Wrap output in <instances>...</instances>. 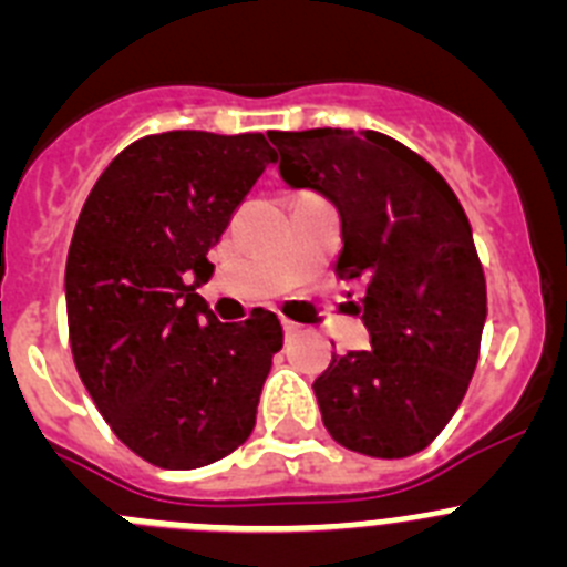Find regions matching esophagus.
I'll list each match as a JSON object with an SVG mask.
<instances>
[{"label":"esophagus","mask_w":567,"mask_h":567,"mask_svg":"<svg viewBox=\"0 0 567 567\" xmlns=\"http://www.w3.org/2000/svg\"><path fill=\"white\" fill-rule=\"evenodd\" d=\"M284 332L295 334V332H298V323H292V320H284Z\"/></svg>","instance_id":"obj_1"}]
</instances>
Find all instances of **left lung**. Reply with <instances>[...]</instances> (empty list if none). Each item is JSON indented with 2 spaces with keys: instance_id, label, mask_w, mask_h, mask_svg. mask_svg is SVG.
Listing matches in <instances>:
<instances>
[{
  "instance_id": "left-lung-1",
  "label": "left lung",
  "mask_w": 567,
  "mask_h": 567,
  "mask_svg": "<svg viewBox=\"0 0 567 567\" xmlns=\"http://www.w3.org/2000/svg\"><path fill=\"white\" fill-rule=\"evenodd\" d=\"M280 178L340 213L338 275L363 280L369 352L332 354L315 380L327 432L380 460L423 452L468 392L485 323V275L454 189L374 130L269 133Z\"/></svg>"
}]
</instances>
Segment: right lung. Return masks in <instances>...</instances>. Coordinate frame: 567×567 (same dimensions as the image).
Masks as SVG:
<instances>
[{
    "mask_svg": "<svg viewBox=\"0 0 567 567\" xmlns=\"http://www.w3.org/2000/svg\"><path fill=\"white\" fill-rule=\"evenodd\" d=\"M278 155L264 133L144 135L99 175L70 240V349L115 437L147 463L189 471L252 434L275 312L221 323L198 287L207 252Z\"/></svg>",
    "mask_w": 567,
    "mask_h": 567,
    "instance_id": "right-lung-1",
    "label": "right lung"
}]
</instances>
